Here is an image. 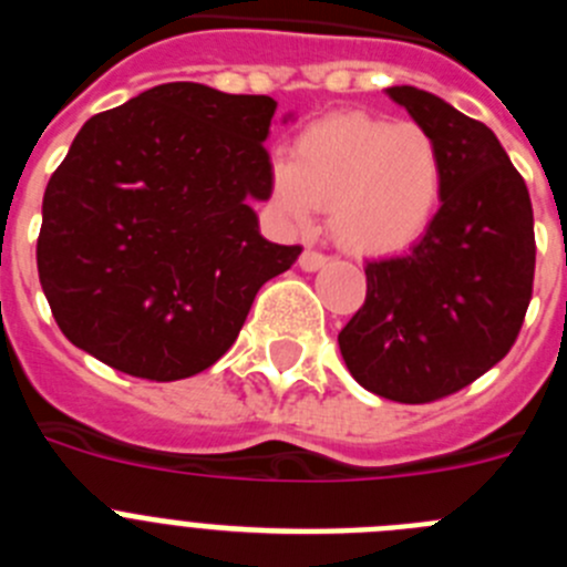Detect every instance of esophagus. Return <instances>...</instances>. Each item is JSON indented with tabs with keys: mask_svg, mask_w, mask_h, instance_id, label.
<instances>
[{
	"mask_svg": "<svg viewBox=\"0 0 567 567\" xmlns=\"http://www.w3.org/2000/svg\"><path fill=\"white\" fill-rule=\"evenodd\" d=\"M300 269L303 272H318V269H323L329 264V258L323 252H315V249H307V252L300 255Z\"/></svg>",
	"mask_w": 567,
	"mask_h": 567,
	"instance_id": "obj_1",
	"label": "esophagus"
}]
</instances>
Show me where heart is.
I'll use <instances>...</instances> for the list:
<instances>
[{"label":"heart","mask_w":567,"mask_h":567,"mask_svg":"<svg viewBox=\"0 0 567 567\" xmlns=\"http://www.w3.org/2000/svg\"><path fill=\"white\" fill-rule=\"evenodd\" d=\"M445 187L443 150L414 122L338 113L295 138L292 158L269 167L272 204L287 221L309 227L329 207L340 247L385 255L412 247L432 229Z\"/></svg>","instance_id":"heart-1"}]
</instances>
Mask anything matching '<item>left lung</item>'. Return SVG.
<instances>
[{
	"label": "left lung",
	"instance_id": "left-lung-1",
	"mask_svg": "<svg viewBox=\"0 0 567 567\" xmlns=\"http://www.w3.org/2000/svg\"><path fill=\"white\" fill-rule=\"evenodd\" d=\"M385 93L437 138L443 202L409 252L365 264V303L338 343L363 389L432 403L474 383L517 340L537 264L534 209L483 122L409 84Z\"/></svg>",
	"mask_w": 567,
	"mask_h": 567
}]
</instances>
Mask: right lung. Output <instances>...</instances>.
I'll return each mask as SVG.
<instances>
[{
  "mask_svg": "<svg viewBox=\"0 0 567 567\" xmlns=\"http://www.w3.org/2000/svg\"><path fill=\"white\" fill-rule=\"evenodd\" d=\"M278 102L195 82L84 122L42 202L37 267L73 346L133 378L204 372L300 247L260 235ZM292 113L284 115L289 122Z\"/></svg>",
  "mask_w": 567,
  "mask_h": 567,
  "instance_id": "right-lung-1",
  "label": "right lung"
}]
</instances>
